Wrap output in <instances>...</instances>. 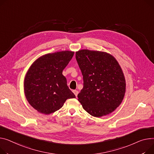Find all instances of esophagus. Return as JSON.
Wrapping results in <instances>:
<instances>
[{"label": "esophagus", "mask_w": 154, "mask_h": 154, "mask_svg": "<svg viewBox=\"0 0 154 154\" xmlns=\"http://www.w3.org/2000/svg\"><path fill=\"white\" fill-rule=\"evenodd\" d=\"M73 92H74V94H75V97H77V95H78V94H79V91H78L77 90H73Z\"/></svg>", "instance_id": "1"}]
</instances>
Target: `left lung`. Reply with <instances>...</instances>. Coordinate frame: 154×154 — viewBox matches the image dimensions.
<instances>
[{"mask_svg": "<svg viewBox=\"0 0 154 154\" xmlns=\"http://www.w3.org/2000/svg\"><path fill=\"white\" fill-rule=\"evenodd\" d=\"M75 58L83 75L78 100L88 113L99 118L114 111L126 92V80L115 57L103 51L81 49Z\"/></svg>", "mask_w": 154, "mask_h": 154, "instance_id": "8db88e82", "label": "left lung"}]
</instances>
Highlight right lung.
Listing matches in <instances>:
<instances>
[{
    "instance_id": "obj_1",
    "label": "right lung",
    "mask_w": 154,
    "mask_h": 154,
    "mask_svg": "<svg viewBox=\"0 0 154 154\" xmlns=\"http://www.w3.org/2000/svg\"><path fill=\"white\" fill-rule=\"evenodd\" d=\"M74 54L73 51H63L45 54L27 71L24 79L25 97L41 113H52L62 108L67 99L75 98L63 75Z\"/></svg>"
}]
</instances>
